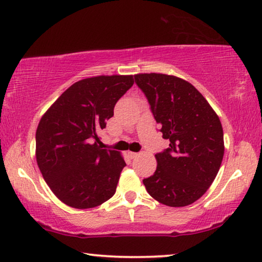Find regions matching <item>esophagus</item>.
<instances>
[{
  "instance_id": "1",
  "label": "esophagus",
  "mask_w": 262,
  "mask_h": 262,
  "mask_svg": "<svg viewBox=\"0 0 262 262\" xmlns=\"http://www.w3.org/2000/svg\"><path fill=\"white\" fill-rule=\"evenodd\" d=\"M137 152H133V151H128V156H129L130 158H135V157H137Z\"/></svg>"
}]
</instances>
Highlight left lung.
<instances>
[{
  "mask_svg": "<svg viewBox=\"0 0 262 262\" xmlns=\"http://www.w3.org/2000/svg\"><path fill=\"white\" fill-rule=\"evenodd\" d=\"M134 77L162 126L163 139L170 141L167 149L155 155V173L143 179L147 192L168 207L192 205L210 187L223 159L219 115L183 78L156 73Z\"/></svg>",
  "mask_w": 262,
  "mask_h": 262,
  "instance_id": "1",
  "label": "left lung"
}]
</instances>
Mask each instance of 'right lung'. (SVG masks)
I'll return each mask as SVG.
<instances>
[{
	"instance_id": "obj_1",
	"label": "right lung",
	"mask_w": 262,
	"mask_h": 262,
	"mask_svg": "<svg viewBox=\"0 0 262 262\" xmlns=\"http://www.w3.org/2000/svg\"><path fill=\"white\" fill-rule=\"evenodd\" d=\"M133 84V75L81 79L40 119L35 133L39 170L67 206L88 209L114 195L126 163L119 151L101 149L98 134Z\"/></svg>"
}]
</instances>
